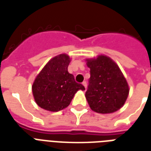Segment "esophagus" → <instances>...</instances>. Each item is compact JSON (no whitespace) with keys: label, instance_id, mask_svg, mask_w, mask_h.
Returning a JSON list of instances; mask_svg holds the SVG:
<instances>
[{"label":"esophagus","instance_id":"obj_1","mask_svg":"<svg viewBox=\"0 0 151 151\" xmlns=\"http://www.w3.org/2000/svg\"><path fill=\"white\" fill-rule=\"evenodd\" d=\"M82 85H84V87H85V89H86V88H87V82H86V81H84V82L82 83Z\"/></svg>","mask_w":151,"mask_h":151}]
</instances>
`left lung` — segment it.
<instances>
[{
	"label": "left lung",
	"mask_w": 151,
	"mask_h": 151,
	"mask_svg": "<svg viewBox=\"0 0 151 151\" xmlns=\"http://www.w3.org/2000/svg\"><path fill=\"white\" fill-rule=\"evenodd\" d=\"M86 61L90 68V78L85 97L90 108L99 114L118 110L129 92L126 79L118 66L110 57L102 55Z\"/></svg>",
	"instance_id": "obj_1"
}]
</instances>
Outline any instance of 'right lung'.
Segmentation results:
<instances>
[{
	"mask_svg": "<svg viewBox=\"0 0 151 151\" xmlns=\"http://www.w3.org/2000/svg\"><path fill=\"white\" fill-rule=\"evenodd\" d=\"M70 59L66 54L52 58L46 64L32 86L37 104L45 110L57 112L67 107L78 90H85L68 72Z\"/></svg>",
	"mask_w": 151,
	"mask_h": 151,
	"instance_id": "1",
	"label": "right lung"
}]
</instances>
